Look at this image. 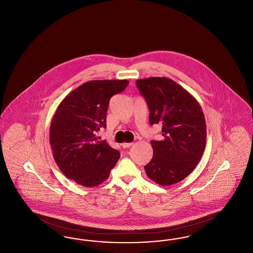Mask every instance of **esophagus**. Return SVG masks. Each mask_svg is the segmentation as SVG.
<instances>
[{
	"mask_svg": "<svg viewBox=\"0 0 253 253\" xmlns=\"http://www.w3.org/2000/svg\"><path fill=\"white\" fill-rule=\"evenodd\" d=\"M132 145V143H122V144H121V147H122V148H124V149H126V148H130Z\"/></svg>",
	"mask_w": 253,
	"mask_h": 253,
	"instance_id": "esophagus-1",
	"label": "esophagus"
}]
</instances>
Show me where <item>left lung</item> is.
<instances>
[{
	"label": "left lung",
	"mask_w": 253,
	"mask_h": 253,
	"mask_svg": "<svg viewBox=\"0 0 253 253\" xmlns=\"http://www.w3.org/2000/svg\"><path fill=\"white\" fill-rule=\"evenodd\" d=\"M150 111V124L162 126V139L151 141L154 155L145 166L151 180L161 186L186 178L204 153L207 127L200 104L187 90L168 78L136 81Z\"/></svg>",
	"instance_id": "obj_1"
}]
</instances>
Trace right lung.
<instances>
[{"label": "right lung", "mask_w": 253, "mask_h": 253, "mask_svg": "<svg viewBox=\"0 0 253 253\" xmlns=\"http://www.w3.org/2000/svg\"><path fill=\"white\" fill-rule=\"evenodd\" d=\"M128 84L127 80L87 82L60 102L50 125V145L67 178L87 188L108 178L121 154L106 140L99 141L96 132L106 128L110 98Z\"/></svg>", "instance_id": "right-lung-1"}]
</instances>
